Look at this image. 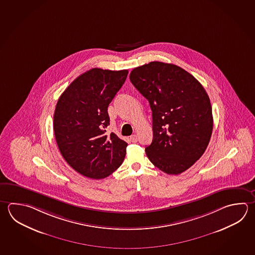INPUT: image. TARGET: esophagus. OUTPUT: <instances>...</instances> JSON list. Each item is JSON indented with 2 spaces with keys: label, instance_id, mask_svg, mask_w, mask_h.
I'll list each match as a JSON object with an SVG mask.
<instances>
[{
  "label": "esophagus",
  "instance_id": "1",
  "mask_svg": "<svg viewBox=\"0 0 255 255\" xmlns=\"http://www.w3.org/2000/svg\"><path fill=\"white\" fill-rule=\"evenodd\" d=\"M130 139L131 140V142H137V140H138L137 135H131V136L130 137Z\"/></svg>",
  "mask_w": 255,
  "mask_h": 255
}]
</instances>
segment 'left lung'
<instances>
[{
    "instance_id": "left-lung-1",
    "label": "left lung",
    "mask_w": 255,
    "mask_h": 255,
    "mask_svg": "<svg viewBox=\"0 0 255 255\" xmlns=\"http://www.w3.org/2000/svg\"><path fill=\"white\" fill-rule=\"evenodd\" d=\"M152 111L153 139L145 151L161 171L178 175L207 149L213 130L210 99L191 74L173 64L153 61L130 74Z\"/></svg>"
}]
</instances>
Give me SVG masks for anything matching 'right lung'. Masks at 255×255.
<instances>
[{"label": "right lung", "instance_id": "right-lung-1", "mask_svg": "<svg viewBox=\"0 0 255 255\" xmlns=\"http://www.w3.org/2000/svg\"><path fill=\"white\" fill-rule=\"evenodd\" d=\"M128 70L92 68L80 75L59 97L53 129L60 153L68 165L87 178L101 179L120 167L127 142L106 133L107 108L123 87Z\"/></svg>", "mask_w": 255, "mask_h": 255}]
</instances>
